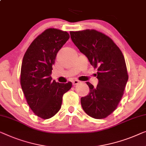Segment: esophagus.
<instances>
[{"label": "esophagus", "instance_id": "esophagus-1", "mask_svg": "<svg viewBox=\"0 0 146 146\" xmlns=\"http://www.w3.org/2000/svg\"><path fill=\"white\" fill-rule=\"evenodd\" d=\"M79 83H80V81H79V80H73V81H72V84L74 86L77 85V84H79Z\"/></svg>", "mask_w": 146, "mask_h": 146}]
</instances>
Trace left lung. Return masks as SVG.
<instances>
[{"mask_svg": "<svg viewBox=\"0 0 146 146\" xmlns=\"http://www.w3.org/2000/svg\"><path fill=\"white\" fill-rule=\"evenodd\" d=\"M70 33L80 51L98 68V84L94 88L86 82L90 93L81 98L82 108L91 117L105 119L117 109L128 80L123 54L111 38L95 29Z\"/></svg>", "mask_w": 146, "mask_h": 146, "instance_id": "1", "label": "left lung"}]
</instances>
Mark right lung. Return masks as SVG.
Masks as SVG:
<instances>
[{"mask_svg": "<svg viewBox=\"0 0 146 146\" xmlns=\"http://www.w3.org/2000/svg\"><path fill=\"white\" fill-rule=\"evenodd\" d=\"M69 37L66 31L48 28L33 40L23 58L21 86L30 109L43 119L58 113L63 95L72 88L71 82L60 84L50 76L57 52Z\"/></svg>", "mask_w": 146, "mask_h": 146, "instance_id": "1", "label": "right lung"}]
</instances>
